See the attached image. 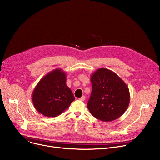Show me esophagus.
Listing matches in <instances>:
<instances>
[{"label":"esophagus","instance_id":"34e87169","mask_svg":"<svg viewBox=\"0 0 160 160\" xmlns=\"http://www.w3.org/2000/svg\"><path fill=\"white\" fill-rule=\"evenodd\" d=\"M79 100L81 101H85V96H82L81 98H79Z\"/></svg>","mask_w":160,"mask_h":160}]
</instances>
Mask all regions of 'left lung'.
<instances>
[{
	"label": "left lung",
	"mask_w": 160,
	"mask_h": 160,
	"mask_svg": "<svg viewBox=\"0 0 160 160\" xmlns=\"http://www.w3.org/2000/svg\"><path fill=\"white\" fill-rule=\"evenodd\" d=\"M92 90L87 108L96 118L110 122L118 118L126 111L130 101L129 88L119 76L101 68L91 75Z\"/></svg>",
	"instance_id": "8db88e82"
}]
</instances>
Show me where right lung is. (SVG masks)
I'll use <instances>...</instances> for the list:
<instances>
[{"mask_svg": "<svg viewBox=\"0 0 160 160\" xmlns=\"http://www.w3.org/2000/svg\"><path fill=\"white\" fill-rule=\"evenodd\" d=\"M32 99L34 108L42 115L55 117L70 107L75 98L66 85V73L57 68L40 79L33 90Z\"/></svg>", "mask_w": 160, "mask_h": 160, "instance_id": "add662e5", "label": "right lung"}]
</instances>
